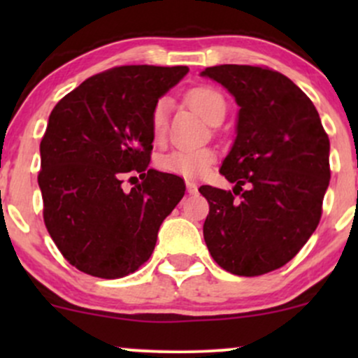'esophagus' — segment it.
Returning a JSON list of instances; mask_svg holds the SVG:
<instances>
[{
  "instance_id": "34e87169",
  "label": "esophagus",
  "mask_w": 358,
  "mask_h": 358,
  "mask_svg": "<svg viewBox=\"0 0 358 358\" xmlns=\"http://www.w3.org/2000/svg\"><path fill=\"white\" fill-rule=\"evenodd\" d=\"M196 190H199V187H196V183L187 182V192H188V193H196Z\"/></svg>"
}]
</instances>
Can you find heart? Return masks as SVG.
I'll return each instance as SVG.
<instances>
[{
	"instance_id": "obj_1",
	"label": "heart",
	"mask_w": 358,
	"mask_h": 358,
	"mask_svg": "<svg viewBox=\"0 0 358 358\" xmlns=\"http://www.w3.org/2000/svg\"><path fill=\"white\" fill-rule=\"evenodd\" d=\"M188 102L196 113L208 121L217 110L225 109V101L219 90L212 87H196L188 94ZM170 101L166 97L156 102L151 114V129L155 136H162L166 129ZM215 153L210 148H180L162 156L159 165L165 171L182 176H200L212 166Z\"/></svg>"
}]
</instances>
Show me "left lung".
I'll use <instances>...</instances> for the list:
<instances>
[{
    "instance_id": "obj_1",
    "label": "left lung",
    "mask_w": 358,
    "mask_h": 358,
    "mask_svg": "<svg viewBox=\"0 0 358 358\" xmlns=\"http://www.w3.org/2000/svg\"><path fill=\"white\" fill-rule=\"evenodd\" d=\"M239 106L236 139L220 175L234 192L203 185L210 205L203 239L213 261L237 276L289 262L315 232L330 183V139L310 97L282 73L252 65H215L200 73Z\"/></svg>"
}]
</instances>
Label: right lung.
<instances>
[{
	"label": "right lung",
	"mask_w": 358,
	"mask_h": 358,
	"mask_svg": "<svg viewBox=\"0 0 358 358\" xmlns=\"http://www.w3.org/2000/svg\"><path fill=\"white\" fill-rule=\"evenodd\" d=\"M187 72L183 65L114 67L82 82L50 113L40 143L43 220L62 256L82 273H134L185 195L180 176L148 165L156 102ZM134 173L142 183L124 192L122 178Z\"/></svg>",
	"instance_id": "obj_1"
}]
</instances>
